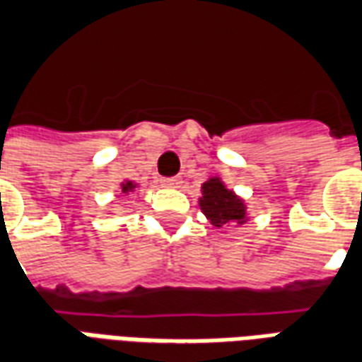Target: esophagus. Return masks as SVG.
<instances>
[{"label": "esophagus", "mask_w": 362, "mask_h": 362, "mask_svg": "<svg viewBox=\"0 0 362 362\" xmlns=\"http://www.w3.org/2000/svg\"><path fill=\"white\" fill-rule=\"evenodd\" d=\"M182 184V178L178 176H174V178H163V186L165 188H178Z\"/></svg>", "instance_id": "34e87169"}]
</instances>
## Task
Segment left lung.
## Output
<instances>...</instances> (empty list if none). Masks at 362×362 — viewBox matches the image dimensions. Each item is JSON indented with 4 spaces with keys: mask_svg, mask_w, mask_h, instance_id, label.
<instances>
[{
    "mask_svg": "<svg viewBox=\"0 0 362 362\" xmlns=\"http://www.w3.org/2000/svg\"><path fill=\"white\" fill-rule=\"evenodd\" d=\"M199 207L204 215L215 227H223L227 223L236 221L243 225L248 221L246 217V205L240 197L236 196L233 189L225 186V182L213 176L202 186V197H199Z\"/></svg>",
    "mask_w": 362,
    "mask_h": 362,
    "instance_id": "left-lung-1",
    "label": "left lung"
}]
</instances>
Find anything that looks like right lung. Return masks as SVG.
<instances>
[{
	"mask_svg": "<svg viewBox=\"0 0 362 362\" xmlns=\"http://www.w3.org/2000/svg\"><path fill=\"white\" fill-rule=\"evenodd\" d=\"M137 188V184H134L132 180H126L122 184V194H129V192H134Z\"/></svg>",
	"mask_w": 362,
	"mask_h": 362,
	"instance_id": "right-lung-1",
	"label": "right lung"
}]
</instances>
